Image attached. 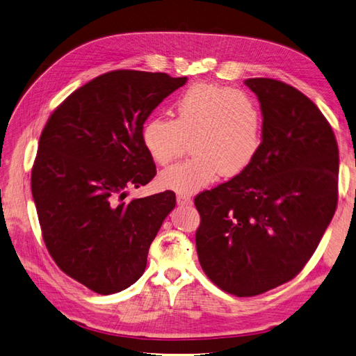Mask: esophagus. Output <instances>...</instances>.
<instances>
[{"label": "esophagus", "mask_w": 356, "mask_h": 356, "mask_svg": "<svg viewBox=\"0 0 356 356\" xmlns=\"http://www.w3.org/2000/svg\"><path fill=\"white\" fill-rule=\"evenodd\" d=\"M176 200L179 205H191L192 204V197L189 195H177Z\"/></svg>", "instance_id": "1"}]
</instances>
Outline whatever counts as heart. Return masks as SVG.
<instances>
[{
    "label": "heart",
    "mask_w": 356,
    "mask_h": 356,
    "mask_svg": "<svg viewBox=\"0 0 356 356\" xmlns=\"http://www.w3.org/2000/svg\"><path fill=\"white\" fill-rule=\"evenodd\" d=\"M173 119L152 116L141 128V143L152 161L175 160L191 140L193 156L160 173L161 186L193 193L220 175L234 177L249 167L264 141L265 116L244 91L215 83H196L176 97Z\"/></svg>",
    "instance_id": "obj_1"
}]
</instances>
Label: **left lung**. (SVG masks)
<instances>
[{
  "instance_id": "obj_1",
  "label": "left lung",
  "mask_w": 356,
  "mask_h": 356,
  "mask_svg": "<svg viewBox=\"0 0 356 356\" xmlns=\"http://www.w3.org/2000/svg\"><path fill=\"white\" fill-rule=\"evenodd\" d=\"M260 102L264 141L243 173L195 197L199 264L237 297L296 277L337 207L339 149L318 107L289 84L249 79Z\"/></svg>"
}]
</instances>
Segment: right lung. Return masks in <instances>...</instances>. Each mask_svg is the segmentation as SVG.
<instances>
[{
    "instance_id": "obj_1",
    "label": "right lung",
    "mask_w": 356,
    "mask_h": 356,
    "mask_svg": "<svg viewBox=\"0 0 356 356\" xmlns=\"http://www.w3.org/2000/svg\"><path fill=\"white\" fill-rule=\"evenodd\" d=\"M186 76L116 70L60 103L42 131L32 195L42 237L58 268L102 296L140 280L176 195L165 191L127 202L156 164L141 143L151 112Z\"/></svg>"
}]
</instances>
